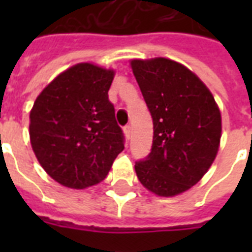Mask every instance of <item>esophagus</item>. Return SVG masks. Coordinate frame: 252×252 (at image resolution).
I'll return each mask as SVG.
<instances>
[{
	"label": "esophagus",
	"instance_id": "obj_1",
	"mask_svg": "<svg viewBox=\"0 0 252 252\" xmlns=\"http://www.w3.org/2000/svg\"><path fill=\"white\" fill-rule=\"evenodd\" d=\"M130 133H132V126H124V134H126V138L130 137Z\"/></svg>",
	"mask_w": 252,
	"mask_h": 252
}]
</instances>
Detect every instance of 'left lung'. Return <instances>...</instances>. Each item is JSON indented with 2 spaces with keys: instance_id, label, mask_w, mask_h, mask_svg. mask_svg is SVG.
<instances>
[{
  "instance_id": "8db88e82",
  "label": "left lung",
  "mask_w": 252,
  "mask_h": 252,
  "mask_svg": "<svg viewBox=\"0 0 252 252\" xmlns=\"http://www.w3.org/2000/svg\"><path fill=\"white\" fill-rule=\"evenodd\" d=\"M142 96L153 119V145L136 162L138 180L163 197L195 186L215 161L221 114L213 95L195 73L165 57L132 60Z\"/></svg>"
}]
</instances>
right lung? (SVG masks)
Returning <instances> with one entry per match:
<instances>
[{"label":"right lung","mask_w":252,"mask_h":252,"mask_svg":"<svg viewBox=\"0 0 252 252\" xmlns=\"http://www.w3.org/2000/svg\"><path fill=\"white\" fill-rule=\"evenodd\" d=\"M112 69L81 63L41 91L30 112V140L52 179L84 189L102 182L124 149L108 90Z\"/></svg>","instance_id":"right-lung-1"}]
</instances>
